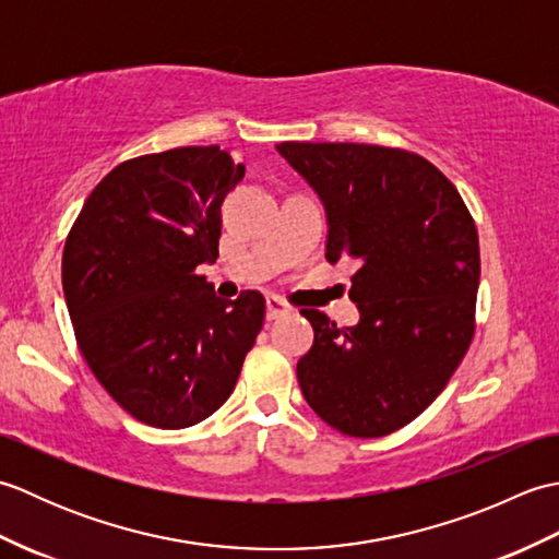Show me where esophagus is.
I'll return each mask as SVG.
<instances>
[{
  "label": "esophagus",
  "instance_id": "1",
  "mask_svg": "<svg viewBox=\"0 0 559 559\" xmlns=\"http://www.w3.org/2000/svg\"><path fill=\"white\" fill-rule=\"evenodd\" d=\"M290 312V307L283 302V300H278V298H266V319H278V317H283V314H288Z\"/></svg>",
  "mask_w": 559,
  "mask_h": 559
}]
</instances>
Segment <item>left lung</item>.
I'll return each instance as SVG.
<instances>
[{
    "mask_svg": "<svg viewBox=\"0 0 559 559\" xmlns=\"http://www.w3.org/2000/svg\"><path fill=\"white\" fill-rule=\"evenodd\" d=\"M322 199L326 259L353 261L360 322L300 310L314 343L298 362L310 408L350 437H384L430 406L476 331L478 230L456 187L418 153L283 141Z\"/></svg>",
    "mask_w": 559,
    "mask_h": 559,
    "instance_id": "obj_1",
    "label": "left lung"
}]
</instances>
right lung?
<instances>
[{
    "label": "right lung",
    "mask_w": 559,
    "mask_h": 559,
    "mask_svg": "<svg viewBox=\"0 0 559 559\" xmlns=\"http://www.w3.org/2000/svg\"><path fill=\"white\" fill-rule=\"evenodd\" d=\"M242 177L221 146L148 153L105 175L69 230L62 286L79 348L151 427L216 413L264 324V295L221 300L197 273L218 259L221 204Z\"/></svg>",
    "instance_id": "1"
}]
</instances>
